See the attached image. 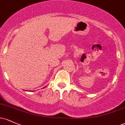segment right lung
<instances>
[{"mask_svg":"<svg viewBox=\"0 0 125 125\" xmlns=\"http://www.w3.org/2000/svg\"><path fill=\"white\" fill-rule=\"evenodd\" d=\"M44 87H43V88H44Z\"/></svg>","mask_w":125,"mask_h":125,"instance_id":"obj_1","label":"right lung"}]
</instances>
